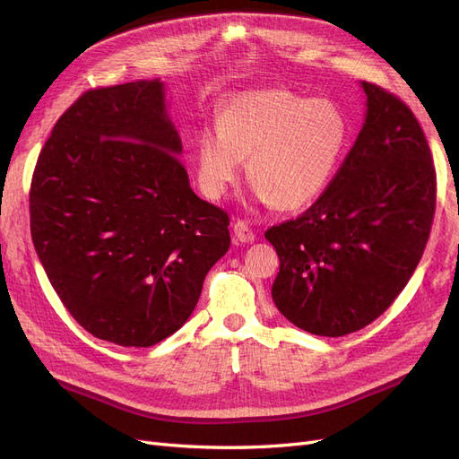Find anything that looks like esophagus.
Masks as SVG:
<instances>
[{
	"mask_svg": "<svg viewBox=\"0 0 459 459\" xmlns=\"http://www.w3.org/2000/svg\"><path fill=\"white\" fill-rule=\"evenodd\" d=\"M233 233H235V238H238V241H241V243H253L255 239H256V233L253 231V228L247 224V221H243V220H238L233 224Z\"/></svg>",
	"mask_w": 459,
	"mask_h": 459,
	"instance_id": "obj_1",
	"label": "esophagus"
}]
</instances>
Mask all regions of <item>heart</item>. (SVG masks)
Masks as SVG:
<instances>
[{"mask_svg":"<svg viewBox=\"0 0 459 459\" xmlns=\"http://www.w3.org/2000/svg\"><path fill=\"white\" fill-rule=\"evenodd\" d=\"M349 140L337 105L289 90L241 91L220 107L216 128L195 137L193 160L203 193L220 199L241 176L280 211L307 206L329 186Z\"/></svg>","mask_w":459,"mask_h":459,"instance_id":"heart-1","label":"heart"}]
</instances>
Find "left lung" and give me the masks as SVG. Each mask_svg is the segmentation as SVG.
Instances as JSON below:
<instances>
[{"label":"left lung","mask_w":459,"mask_h":459,"mask_svg":"<svg viewBox=\"0 0 459 459\" xmlns=\"http://www.w3.org/2000/svg\"><path fill=\"white\" fill-rule=\"evenodd\" d=\"M368 115L317 201L266 230L280 256L272 299L290 324L342 337L377 319L418 268L437 206V172L411 108L362 82Z\"/></svg>","instance_id":"left-lung-1"}]
</instances>
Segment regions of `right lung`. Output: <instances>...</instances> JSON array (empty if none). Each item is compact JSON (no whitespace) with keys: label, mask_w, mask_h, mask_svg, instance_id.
Here are the masks:
<instances>
[{"label":"right lung","mask_w":459,"mask_h":459,"mask_svg":"<svg viewBox=\"0 0 459 459\" xmlns=\"http://www.w3.org/2000/svg\"><path fill=\"white\" fill-rule=\"evenodd\" d=\"M159 80L93 88L39 151L30 233L49 283L93 337L152 346L182 327L230 248V216L197 197Z\"/></svg>","instance_id":"1"}]
</instances>
